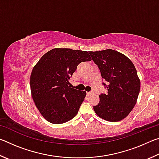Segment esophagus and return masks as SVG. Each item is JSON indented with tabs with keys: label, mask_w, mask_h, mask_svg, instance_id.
<instances>
[{
	"label": "esophagus",
	"mask_w": 159,
	"mask_h": 159,
	"mask_svg": "<svg viewBox=\"0 0 159 159\" xmlns=\"http://www.w3.org/2000/svg\"><path fill=\"white\" fill-rule=\"evenodd\" d=\"M92 94H93V92H88V93H87V95H88V96H89V95H92Z\"/></svg>",
	"instance_id": "obj_1"
}]
</instances>
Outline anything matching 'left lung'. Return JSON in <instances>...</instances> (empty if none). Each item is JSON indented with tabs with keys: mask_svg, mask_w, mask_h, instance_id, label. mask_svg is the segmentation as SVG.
I'll return each instance as SVG.
<instances>
[{
	"mask_svg": "<svg viewBox=\"0 0 159 159\" xmlns=\"http://www.w3.org/2000/svg\"><path fill=\"white\" fill-rule=\"evenodd\" d=\"M89 53L108 83L107 93L99 95V103L93 107L94 111L107 121H120L128 116L138 100L140 80L135 67L130 59L114 50Z\"/></svg>",
	"mask_w": 159,
	"mask_h": 159,
	"instance_id": "obj_1",
	"label": "left lung"
}]
</instances>
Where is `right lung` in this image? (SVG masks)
<instances>
[{
  "label": "right lung",
  "instance_id": "add662e5",
  "mask_svg": "<svg viewBox=\"0 0 159 159\" xmlns=\"http://www.w3.org/2000/svg\"><path fill=\"white\" fill-rule=\"evenodd\" d=\"M91 60L87 51L54 48L34 66L30 76L31 96L45 120L61 124L76 116L86 92L71 88L69 80L80 62Z\"/></svg>",
  "mask_w": 159,
  "mask_h": 159
}]
</instances>
